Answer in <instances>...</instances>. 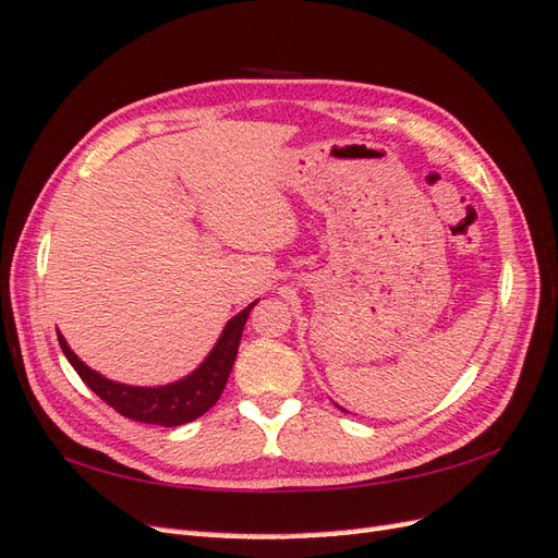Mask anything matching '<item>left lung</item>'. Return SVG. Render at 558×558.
I'll use <instances>...</instances> for the list:
<instances>
[{
  "label": "left lung",
  "mask_w": 558,
  "mask_h": 558,
  "mask_svg": "<svg viewBox=\"0 0 558 558\" xmlns=\"http://www.w3.org/2000/svg\"><path fill=\"white\" fill-rule=\"evenodd\" d=\"M345 412H348V410H345Z\"/></svg>",
  "instance_id": "1"
}]
</instances>
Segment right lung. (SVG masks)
I'll list each match as a JSON object with an SVG mask.
<instances>
[{
    "mask_svg": "<svg viewBox=\"0 0 558 558\" xmlns=\"http://www.w3.org/2000/svg\"><path fill=\"white\" fill-rule=\"evenodd\" d=\"M258 302V300H256ZM256 302H252L244 310L232 316L225 324L222 333L216 345L208 352V357L201 362L192 374H186L180 381L165 384V386H129L105 378L96 369H90L86 362H81L74 350L66 345L64 336L57 330L59 345L66 354V360L74 366L76 374L83 378L93 393L100 396L110 408H114L124 417L144 424H158V426H180L186 422H194L201 414L208 412L216 405L225 384H228L232 364L240 350L242 330L248 318V312L254 310Z\"/></svg>",
    "mask_w": 558,
    "mask_h": 558,
    "instance_id": "add662e5",
    "label": "right lung"
}]
</instances>
